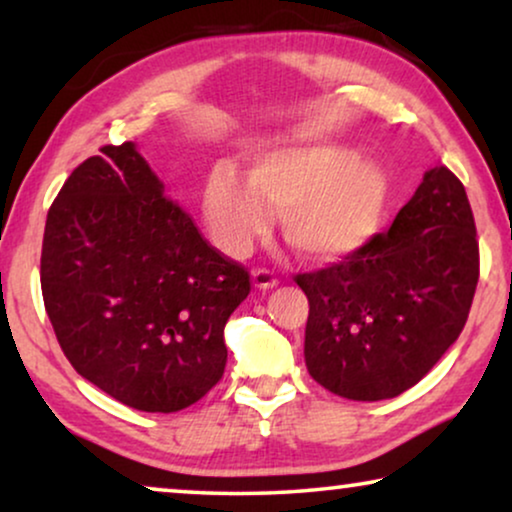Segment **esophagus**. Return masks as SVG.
Segmentation results:
<instances>
[{"label":"esophagus","mask_w":512,"mask_h":512,"mask_svg":"<svg viewBox=\"0 0 512 512\" xmlns=\"http://www.w3.org/2000/svg\"><path fill=\"white\" fill-rule=\"evenodd\" d=\"M251 279H254V286L256 289H272V286H277L279 284V279H277V275L272 270H268V268H256L254 270V275H251Z\"/></svg>","instance_id":"34e87169"}]
</instances>
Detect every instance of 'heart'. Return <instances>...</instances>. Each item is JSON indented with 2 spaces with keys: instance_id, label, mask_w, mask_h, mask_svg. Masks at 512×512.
Segmentation results:
<instances>
[{
  "instance_id": "b5f03b06",
  "label": "heart",
  "mask_w": 512,
  "mask_h": 512,
  "mask_svg": "<svg viewBox=\"0 0 512 512\" xmlns=\"http://www.w3.org/2000/svg\"><path fill=\"white\" fill-rule=\"evenodd\" d=\"M389 179L380 165L338 144H284L256 151L247 179L228 160L214 165L205 216L214 242L242 254L279 209L286 242L310 258H342L361 249L380 226Z\"/></svg>"
}]
</instances>
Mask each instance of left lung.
I'll use <instances>...</instances> for the list:
<instances>
[{
    "mask_svg": "<svg viewBox=\"0 0 512 512\" xmlns=\"http://www.w3.org/2000/svg\"><path fill=\"white\" fill-rule=\"evenodd\" d=\"M478 277L471 202L438 165L389 230L340 263L293 277L310 303L307 370L349 401L403 394L464 331Z\"/></svg>",
    "mask_w": 512,
    "mask_h": 512,
    "instance_id": "8db88e82",
    "label": "left lung"
}]
</instances>
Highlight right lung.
I'll use <instances>...</instances> for the list:
<instances>
[{
    "instance_id": "add662e5",
    "label": "right lung",
    "mask_w": 512,
    "mask_h": 512,
    "mask_svg": "<svg viewBox=\"0 0 512 512\" xmlns=\"http://www.w3.org/2000/svg\"><path fill=\"white\" fill-rule=\"evenodd\" d=\"M48 209L41 293L76 373L123 405L177 412L226 368L223 326L249 296L135 144L102 146Z\"/></svg>"
}]
</instances>
